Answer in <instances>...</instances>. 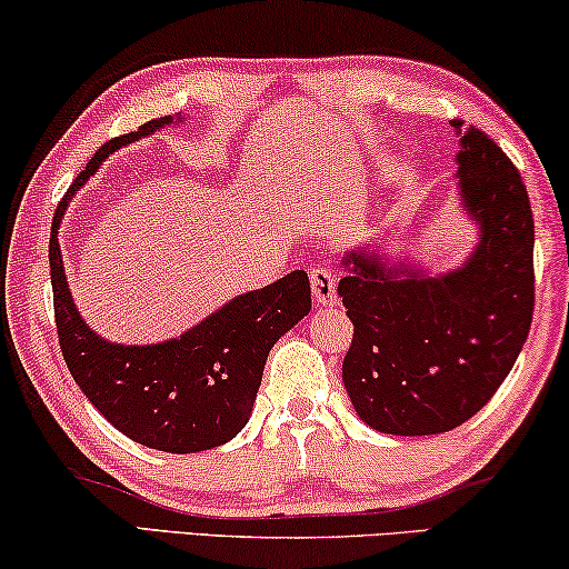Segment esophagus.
<instances>
[{"mask_svg":"<svg viewBox=\"0 0 569 569\" xmlns=\"http://www.w3.org/2000/svg\"><path fill=\"white\" fill-rule=\"evenodd\" d=\"M310 290L318 306H333L337 302V274L326 267L310 269Z\"/></svg>","mask_w":569,"mask_h":569,"instance_id":"1","label":"esophagus"}]
</instances>
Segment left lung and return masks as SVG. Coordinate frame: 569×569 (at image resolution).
<instances>
[{
  "label": "left lung",
  "instance_id": "8db88e82",
  "mask_svg": "<svg viewBox=\"0 0 569 569\" xmlns=\"http://www.w3.org/2000/svg\"><path fill=\"white\" fill-rule=\"evenodd\" d=\"M456 129L458 204L471 253L432 274L386 251L341 256L339 298L355 326L341 380L357 417L386 435H440L471 419L516 365L533 318V214L516 166L479 129Z\"/></svg>",
  "mask_w": 569,
  "mask_h": 569
}]
</instances>
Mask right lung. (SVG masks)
I'll use <instances>...</instances> for the list:
<instances>
[{
  "label": "right lung",
  "mask_w": 569,
  "mask_h": 569,
  "mask_svg": "<svg viewBox=\"0 0 569 569\" xmlns=\"http://www.w3.org/2000/svg\"><path fill=\"white\" fill-rule=\"evenodd\" d=\"M181 121V113L162 116L100 147L59 201L49 263L61 355L88 401L139 446L199 453L224 446L248 425L269 349L310 313L306 271H290L261 290L236 295L181 337L154 345H119L92 331L80 316L59 246L69 201L98 173L108 154Z\"/></svg>",
  "instance_id": "add662e5"
}]
</instances>
